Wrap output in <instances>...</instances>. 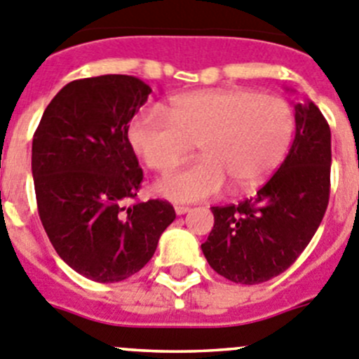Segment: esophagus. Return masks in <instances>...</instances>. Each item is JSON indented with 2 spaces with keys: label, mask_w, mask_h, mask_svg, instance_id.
<instances>
[{
  "label": "esophagus",
  "mask_w": 359,
  "mask_h": 359,
  "mask_svg": "<svg viewBox=\"0 0 359 359\" xmlns=\"http://www.w3.org/2000/svg\"><path fill=\"white\" fill-rule=\"evenodd\" d=\"M189 210H191V208L186 207V205H175V214L177 215H184V214H187Z\"/></svg>",
  "instance_id": "esophagus-1"
}]
</instances>
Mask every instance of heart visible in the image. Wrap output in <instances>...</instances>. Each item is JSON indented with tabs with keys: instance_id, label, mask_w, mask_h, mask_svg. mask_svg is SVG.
I'll use <instances>...</instances> for the list:
<instances>
[{
	"instance_id": "1",
	"label": "heart",
	"mask_w": 359,
	"mask_h": 359,
	"mask_svg": "<svg viewBox=\"0 0 359 359\" xmlns=\"http://www.w3.org/2000/svg\"><path fill=\"white\" fill-rule=\"evenodd\" d=\"M297 130V117L280 96L224 87L177 96L166 107L144 109L128 126L131 147L151 170L166 173L196 144L201 158L158 184L173 201H198L263 184L283 163Z\"/></svg>"
}]
</instances>
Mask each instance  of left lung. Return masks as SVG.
<instances>
[{"label": "left lung", "instance_id": "left-lung-1", "mask_svg": "<svg viewBox=\"0 0 359 359\" xmlns=\"http://www.w3.org/2000/svg\"><path fill=\"white\" fill-rule=\"evenodd\" d=\"M297 133L276 175L252 198L212 207L214 228L201 243L208 264L236 284L286 272L318 231L330 200L332 133L312 102L294 105Z\"/></svg>", "mask_w": 359, "mask_h": 359}]
</instances>
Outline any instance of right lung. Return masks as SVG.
Returning <instances> with one entry per match:
<instances>
[{
	"label": "right lung",
	"mask_w": 359,
	"mask_h": 359,
	"mask_svg": "<svg viewBox=\"0 0 359 359\" xmlns=\"http://www.w3.org/2000/svg\"><path fill=\"white\" fill-rule=\"evenodd\" d=\"M151 91L130 75L73 80L34 131L31 170L41 224L59 257L96 283L142 270L175 219L165 200L128 205L144 180L128 126Z\"/></svg>",
	"instance_id": "right-lung-1"
}]
</instances>
